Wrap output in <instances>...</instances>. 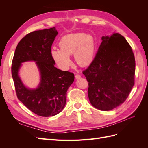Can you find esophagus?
Masks as SVG:
<instances>
[{
    "label": "esophagus",
    "mask_w": 148,
    "mask_h": 148,
    "mask_svg": "<svg viewBox=\"0 0 148 148\" xmlns=\"http://www.w3.org/2000/svg\"><path fill=\"white\" fill-rule=\"evenodd\" d=\"M81 78V76L80 75H78V74H77L75 75V78L76 79H79V78Z\"/></svg>",
    "instance_id": "obj_1"
}]
</instances>
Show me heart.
I'll use <instances>...</instances> for the list:
<instances>
[{"instance_id": "b5f03b06", "label": "heart", "mask_w": 148, "mask_h": 148, "mask_svg": "<svg viewBox=\"0 0 148 148\" xmlns=\"http://www.w3.org/2000/svg\"><path fill=\"white\" fill-rule=\"evenodd\" d=\"M59 46L60 49L53 48L51 54L62 69H67L72 64L70 56L73 53L76 62L82 66L90 64L95 56V42L91 34L83 33L68 34L61 38Z\"/></svg>"}]
</instances>
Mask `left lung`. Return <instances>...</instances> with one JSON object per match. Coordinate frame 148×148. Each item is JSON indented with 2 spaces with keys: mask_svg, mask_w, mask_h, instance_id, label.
Instances as JSON below:
<instances>
[{
  "mask_svg": "<svg viewBox=\"0 0 148 148\" xmlns=\"http://www.w3.org/2000/svg\"><path fill=\"white\" fill-rule=\"evenodd\" d=\"M95 59L83 71L88 82L89 101L110 110L127 99L135 84V59L131 46L119 33L102 37Z\"/></svg>",
  "mask_w": 148,
  "mask_h": 148,
  "instance_id": "obj_1",
  "label": "left lung"
}]
</instances>
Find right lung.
Segmentation results:
<instances>
[{
  "mask_svg": "<svg viewBox=\"0 0 148 148\" xmlns=\"http://www.w3.org/2000/svg\"><path fill=\"white\" fill-rule=\"evenodd\" d=\"M58 34L55 27L34 31L22 38L16 47L12 60V75L18 99L41 117L54 116L64 109L66 91L74 81V74L54 66L51 54L52 44ZM36 62L41 79L34 89L26 87L19 76L21 64Z\"/></svg>",
  "mask_w": 148,
  "mask_h": 148,
  "instance_id": "obj_1",
  "label": "right lung"
}]
</instances>
